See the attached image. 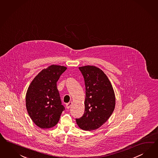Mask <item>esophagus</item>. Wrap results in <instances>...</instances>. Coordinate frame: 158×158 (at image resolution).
Segmentation results:
<instances>
[{
    "mask_svg": "<svg viewBox=\"0 0 158 158\" xmlns=\"http://www.w3.org/2000/svg\"><path fill=\"white\" fill-rule=\"evenodd\" d=\"M73 102H70L69 103H68L66 104V108H70V107L72 106V105Z\"/></svg>",
    "mask_w": 158,
    "mask_h": 158,
    "instance_id": "esophagus-1",
    "label": "esophagus"
}]
</instances>
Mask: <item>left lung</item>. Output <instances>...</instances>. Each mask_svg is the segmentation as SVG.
I'll return each mask as SVG.
<instances>
[{"label": "left lung", "mask_w": 158, "mask_h": 158, "mask_svg": "<svg viewBox=\"0 0 158 158\" xmlns=\"http://www.w3.org/2000/svg\"><path fill=\"white\" fill-rule=\"evenodd\" d=\"M79 69L85 85V111L76 122L81 129L94 131L102 126L113 114L115 93L108 77L99 68L88 65Z\"/></svg>", "instance_id": "obj_1"}]
</instances>
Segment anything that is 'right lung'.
Here are the masks:
<instances>
[{
  "mask_svg": "<svg viewBox=\"0 0 158 158\" xmlns=\"http://www.w3.org/2000/svg\"><path fill=\"white\" fill-rule=\"evenodd\" d=\"M67 68L52 64L42 70L27 88L26 107L32 121L41 129L55 126L64 110L56 82Z\"/></svg>",
  "mask_w": 158,
  "mask_h": 158,
  "instance_id": "1",
  "label": "right lung"
}]
</instances>
